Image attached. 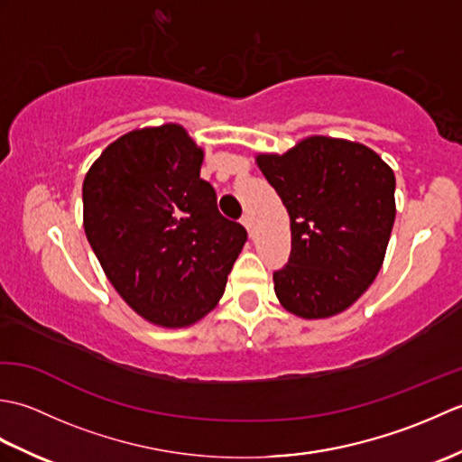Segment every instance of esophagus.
Returning <instances> with one entry per match:
<instances>
[{
	"mask_svg": "<svg viewBox=\"0 0 462 462\" xmlns=\"http://www.w3.org/2000/svg\"><path fill=\"white\" fill-rule=\"evenodd\" d=\"M240 222H242L244 228H246L248 232H252V216H250V214H244Z\"/></svg>",
	"mask_w": 462,
	"mask_h": 462,
	"instance_id": "1",
	"label": "esophagus"
}]
</instances>
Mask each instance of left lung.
<instances>
[{
	"label": "left lung",
	"mask_w": 462,
	"mask_h": 462,
	"mask_svg": "<svg viewBox=\"0 0 462 462\" xmlns=\"http://www.w3.org/2000/svg\"><path fill=\"white\" fill-rule=\"evenodd\" d=\"M256 164L290 214L291 254L273 273L283 310L303 319L353 306L385 260L395 222V174L369 146L313 134Z\"/></svg>",
	"instance_id": "8db88e82"
}]
</instances>
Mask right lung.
Returning <instances> with one entry per match:
<instances>
[{
  "mask_svg": "<svg viewBox=\"0 0 462 462\" xmlns=\"http://www.w3.org/2000/svg\"><path fill=\"white\" fill-rule=\"evenodd\" d=\"M204 151L166 123L119 136L83 180V228L119 296L161 328H189L220 301L244 226L200 179Z\"/></svg>",
  "mask_w": 462,
  "mask_h": 462,
  "instance_id": "right-lung-1",
  "label": "right lung"
}]
</instances>
